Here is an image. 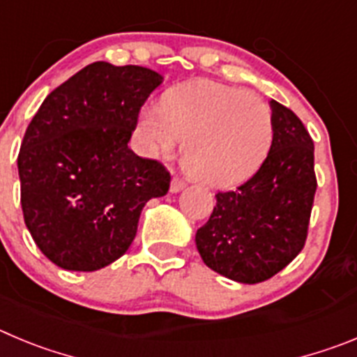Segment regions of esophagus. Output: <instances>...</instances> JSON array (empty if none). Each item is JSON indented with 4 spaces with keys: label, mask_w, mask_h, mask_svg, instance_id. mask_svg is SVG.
<instances>
[{
    "label": "esophagus",
    "mask_w": 357,
    "mask_h": 357,
    "mask_svg": "<svg viewBox=\"0 0 357 357\" xmlns=\"http://www.w3.org/2000/svg\"><path fill=\"white\" fill-rule=\"evenodd\" d=\"M185 188V182L182 181V178H178V176H173V181H172V192H178L182 191V189Z\"/></svg>",
    "instance_id": "34e87169"
}]
</instances>
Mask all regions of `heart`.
Masks as SVG:
<instances>
[{
	"mask_svg": "<svg viewBox=\"0 0 357 357\" xmlns=\"http://www.w3.org/2000/svg\"><path fill=\"white\" fill-rule=\"evenodd\" d=\"M273 113L258 97L214 81L169 90L161 109H145L139 134L152 152L172 153L185 139L184 162L208 185H231L253 175L273 143Z\"/></svg>",
	"mask_w": 357,
	"mask_h": 357,
	"instance_id": "heart-1",
	"label": "heart"
}]
</instances>
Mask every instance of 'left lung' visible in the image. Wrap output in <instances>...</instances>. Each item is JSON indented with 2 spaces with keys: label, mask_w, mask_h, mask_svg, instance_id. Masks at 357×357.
<instances>
[{
  "label": "left lung",
  "mask_w": 357,
  "mask_h": 357,
  "mask_svg": "<svg viewBox=\"0 0 357 357\" xmlns=\"http://www.w3.org/2000/svg\"><path fill=\"white\" fill-rule=\"evenodd\" d=\"M273 143L258 172L234 191H219L196 248L215 273L260 283L305 248L317 191L313 139L299 116L271 100Z\"/></svg>",
  "instance_id": "8db88e82"
}]
</instances>
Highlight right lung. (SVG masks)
Here are the masks:
<instances>
[{"label":"right lung","mask_w":357,"mask_h":357,"mask_svg":"<svg viewBox=\"0 0 357 357\" xmlns=\"http://www.w3.org/2000/svg\"><path fill=\"white\" fill-rule=\"evenodd\" d=\"M162 77L138 65L96 61L45 97L17 157L24 223L58 267L99 271L132 244L139 214L169 175L127 146Z\"/></svg>","instance_id":"right-lung-1"}]
</instances>
